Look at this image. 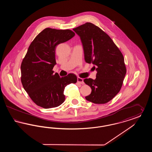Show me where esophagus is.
Here are the masks:
<instances>
[{
	"instance_id": "esophagus-1",
	"label": "esophagus",
	"mask_w": 152,
	"mask_h": 152,
	"mask_svg": "<svg viewBox=\"0 0 152 152\" xmlns=\"http://www.w3.org/2000/svg\"><path fill=\"white\" fill-rule=\"evenodd\" d=\"M77 83H79L80 84H84V81H83V79H82V78H81V77H77Z\"/></svg>"
}]
</instances>
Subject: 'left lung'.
I'll use <instances>...</instances> for the list:
<instances>
[{
    "label": "left lung",
    "instance_id": "1",
    "mask_svg": "<svg viewBox=\"0 0 152 152\" xmlns=\"http://www.w3.org/2000/svg\"><path fill=\"white\" fill-rule=\"evenodd\" d=\"M80 36L87 63L94 64L96 79H85L92 89L86 100L94 104H105L117 94L126 72L121 52L104 31L91 23L73 28Z\"/></svg>",
    "mask_w": 152,
    "mask_h": 152
}]
</instances>
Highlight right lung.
I'll return each instance as SVG.
<instances>
[{
	"label": "right lung",
	"mask_w": 152,
	"mask_h": 152,
	"mask_svg": "<svg viewBox=\"0 0 152 152\" xmlns=\"http://www.w3.org/2000/svg\"><path fill=\"white\" fill-rule=\"evenodd\" d=\"M75 35L70 29L47 28L30 44L21 64V81L24 90L37 105L45 109L60 105L65 100V87L77 82V76L73 73L60 77L52 71L56 64V46Z\"/></svg>",
	"instance_id": "add662e5"
}]
</instances>
